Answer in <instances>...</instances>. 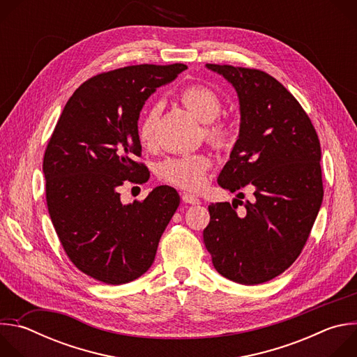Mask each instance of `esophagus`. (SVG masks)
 Instances as JSON below:
<instances>
[{"label":"esophagus","mask_w":357,"mask_h":357,"mask_svg":"<svg viewBox=\"0 0 357 357\" xmlns=\"http://www.w3.org/2000/svg\"><path fill=\"white\" fill-rule=\"evenodd\" d=\"M181 197H182V200L185 202V203H188V205H199V199L196 197V196H193V195H190V193H182L181 195Z\"/></svg>","instance_id":"34e87169"}]
</instances>
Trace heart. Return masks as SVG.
<instances>
[{
    "instance_id": "heart-1",
    "label": "heart",
    "mask_w": 357,
    "mask_h": 357,
    "mask_svg": "<svg viewBox=\"0 0 357 357\" xmlns=\"http://www.w3.org/2000/svg\"><path fill=\"white\" fill-rule=\"evenodd\" d=\"M183 107L205 124L203 132L209 144L216 148L227 146L234 138V124L227 119L218 117L222 110V101L218 93L203 84H192L179 93ZM161 107L152 105L142 114L137 135L144 146H151L155 141L157 126ZM212 167V158L206 154L182 155L165 160L160 168V178L171 185L188 190H197L206 182V175Z\"/></svg>"
}]
</instances>
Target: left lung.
Returning <instances> with one entry per match:
<instances>
[{"mask_svg": "<svg viewBox=\"0 0 357 357\" xmlns=\"http://www.w3.org/2000/svg\"><path fill=\"white\" fill-rule=\"evenodd\" d=\"M237 90L240 135L218 182L236 193L233 202L209 205L203 241L219 274L244 285L282 274L301 254L322 197L321 144L298 100L268 73L208 63ZM257 189L237 215L242 189Z\"/></svg>", "mask_w": 357, "mask_h": 357, "instance_id": "left-lung-1", "label": "left lung"}]
</instances>
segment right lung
Instances as JSON below:
<instances>
[{"mask_svg": "<svg viewBox=\"0 0 357 357\" xmlns=\"http://www.w3.org/2000/svg\"><path fill=\"white\" fill-rule=\"evenodd\" d=\"M183 63L132 65L80 84L50 135L45 155L46 205L69 260L110 285L130 282L154 263L160 238L179 206L167 185L123 205L120 186L149 176L137 135L139 112Z\"/></svg>", "mask_w": 357, "mask_h": 357, "instance_id": "right-lung-1", "label": "right lung"}]
</instances>
